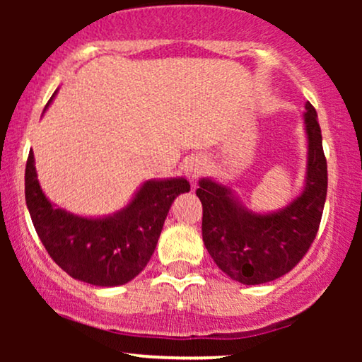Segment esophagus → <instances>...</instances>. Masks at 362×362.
<instances>
[{"label":"esophagus","instance_id":"obj_1","mask_svg":"<svg viewBox=\"0 0 362 362\" xmlns=\"http://www.w3.org/2000/svg\"><path fill=\"white\" fill-rule=\"evenodd\" d=\"M206 170H207L206 161L201 160V158H191V160L185 165V173L189 180H196V177H199L202 173H206Z\"/></svg>","mask_w":362,"mask_h":362}]
</instances>
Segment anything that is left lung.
I'll return each instance as SVG.
<instances>
[{
	"instance_id": "left-lung-1",
	"label": "left lung",
	"mask_w": 362,
	"mask_h": 362,
	"mask_svg": "<svg viewBox=\"0 0 362 362\" xmlns=\"http://www.w3.org/2000/svg\"><path fill=\"white\" fill-rule=\"evenodd\" d=\"M303 113L308 156L300 196L279 211H250L229 186L202 177V240L212 260L232 280L260 285L288 274L303 259L318 232L328 191V168L318 115L310 102Z\"/></svg>"
}]
</instances>
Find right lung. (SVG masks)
<instances>
[{"instance_id": "right-lung-1", "label": "right lung", "mask_w": 362, "mask_h": 362, "mask_svg": "<svg viewBox=\"0 0 362 362\" xmlns=\"http://www.w3.org/2000/svg\"><path fill=\"white\" fill-rule=\"evenodd\" d=\"M189 189L185 177L148 180L115 214L82 217L47 199L37 181L33 150L24 175L29 214L47 254L72 279L95 286L128 284L145 269L173 201Z\"/></svg>"}]
</instances>
